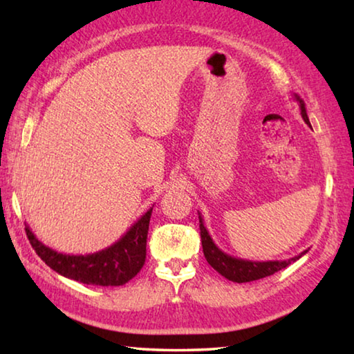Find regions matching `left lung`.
Masks as SVG:
<instances>
[{
  "mask_svg": "<svg viewBox=\"0 0 354 354\" xmlns=\"http://www.w3.org/2000/svg\"><path fill=\"white\" fill-rule=\"evenodd\" d=\"M295 101L299 104V112H301V117L304 122H306L309 127V118L306 113V106H304V101L298 97L295 93L293 95ZM200 215V214H198ZM200 234H201V245H203V253H205L206 261L209 262L214 270H217L221 277L226 279L232 281V283H250V281H256L266 277H270V274L283 270L290 262L298 261L303 254L308 253L303 251L295 257H290L287 261H267V262H259V261H247V259H239V257L226 254L225 251H221L217 245L214 243L212 237L209 236L205 223H203V218L200 215Z\"/></svg>",
  "mask_w": 354,
  "mask_h": 354,
  "instance_id": "1",
  "label": "left lung"
}]
</instances>
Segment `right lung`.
Returning a JSON list of instances; mask_svg holds the SVG:
<instances>
[{"mask_svg":"<svg viewBox=\"0 0 354 354\" xmlns=\"http://www.w3.org/2000/svg\"><path fill=\"white\" fill-rule=\"evenodd\" d=\"M153 207L129 227L115 243L91 254H64L41 243L26 226L32 248L48 267L65 278L88 286H123L133 279L145 263L147 236Z\"/></svg>","mask_w":354,"mask_h":354,"instance_id":"1","label":"right lung"}]
</instances>
